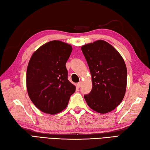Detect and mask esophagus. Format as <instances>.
Masks as SVG:
<instances>
[{
	"instance_id": "34e87169",
	"label": "esophagus",
	"mask_w": 150,
	"mask_h": 150,
	"mask_svg": "<svg viewBox=\"0 0 150 150\" xmlns=\"http://www.w3.org/2000/svg\"><path fill=\"white\" fill-rule=\"evenodd\" d=\"M81 84H82V82H81V81L78 82V83H77V87H78V88H79V87H80L81 86Z\"/></svg>"
}]
</instances>
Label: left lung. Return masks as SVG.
<instances>
[{
	"label": "left lung",
	"mask_w": 150,
	"mask_h": 150,
	"mask_svg": "<svg viewBox=\"0 0 150 150\" xmlns=\"http://www.w3.org/2000/svg\"><path fill=\"white\" fill-rule=\"evenodd\" d=\"M81 50L89 67L93 88L84 95L90 108L104 114L120 104L126 93L127 69L118 52L103 40L85 45Z\"/></svg>",
	"instance_id": "8db88e82"
}]
</instances>
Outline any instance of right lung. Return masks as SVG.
I'll use <instances>...</instances> for the list:
<instances>
[{"label":"right lung","mask_w":150,"mask_h":150,"mask_svg":"<svg viewBox=\"0 0 150 150\" xmlns=\"http://www.w3.org/2000/svg\"><path fill=\"white\" fill-rule=\"evenodd\" d=\"M72 50L71 45L52 41L39 47L30 58L26 71L27 91L33 104L45 113L62 111L75 92L65 66Z\"/></svg>","instance_id":"right-lung-1"}]
</instances>
